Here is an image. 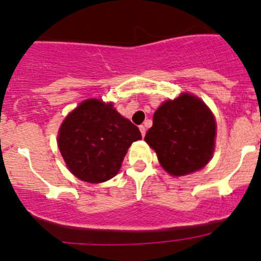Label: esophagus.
Listing matches in <instances>:
<instances>
[{"mask_svg": "<svg viewBox=\"0 0 261 261\" xmlns=\"http://www.w3.org/2000/svg\"><path fill=\"white\" fill-rule=\"evenodd\" d=\"M140 131H141V135H142V137H145V135H146V127L143 126V125H141V126H140Z\"/></svg>", "mask_w": 261, "mask_h": 261, "instance_id": "esophagus-1", "label": "esophagus"}]
</instances>
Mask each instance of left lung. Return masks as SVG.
I'll use <instances>...</instances> for the list:
<instances>
[{
	"label": "left lung",
	"instance_id": "8db88e82",
	"mask_svg": "<svg viewBox=\"0 0 261 261\" xmlns=\"http://www.w3.org/2000/svg\"><path fill=\"white\" fill-rule=\"evenodd\" d=\"M216 122L199 98L182 93L155 110L146 142L169 174L179 176L203 168L214 153Z\"/></svg>",
	"mask_w": 261,
	"mask_h": 261
}]
</instances>
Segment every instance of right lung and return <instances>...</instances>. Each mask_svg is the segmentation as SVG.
<instances>
[{
	"instance_id": "add662e5",
	"label": "right lung",
	"mask_w": 261,
	"mask_h": 261,
	"mask_svg": "<svg viewBox=\"0 0 261 261\" xmlns=\"http://www.w3.org/2000/svg\"><path fill=\"white\" fill-rule=\"evenodd\" d=\"M140 139L139 127L112 104L87 99L62 122L58 143L71 173L95 184L116 175L127 148Z\"/></svg>"
}]
</instances>
